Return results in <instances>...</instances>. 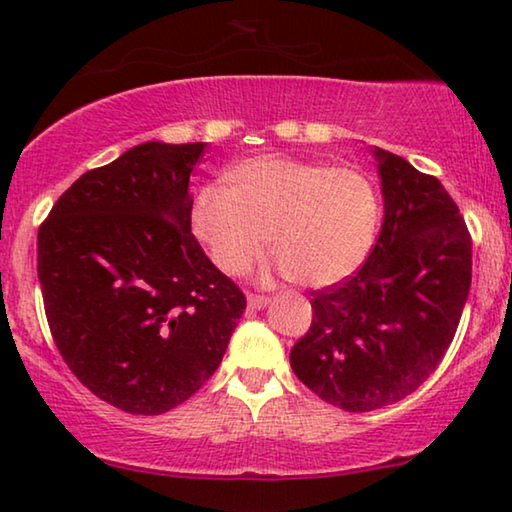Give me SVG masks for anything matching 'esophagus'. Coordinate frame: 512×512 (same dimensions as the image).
Returning a JSON list of instances; mask_svg holds the SVG:
<instances>
[{
  "label": "esophagus",
  "instance_id": "34e87169",
  "mask_svg": "<svg viewBox=\"0 0 512 512\" xmlns=\"http://www.w3.org/2000/svg\"><path fill=\"white\" fill-rule=\"evenodd\" d=\"M268 300L266 296H255V293H250L248 296V309H255V311H259V309H264V307H268Z\"/></svg>",
  "mask_w": 512,
  "mask_h": 512
}]
</instances>
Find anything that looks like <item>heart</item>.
I'll return each mask as SVG.
<instances>
[{"instance_id":"obj_1","label":"heart","mask_w":512,"mask_h":512,"mask_svg":"<svg viewBox=\"0 0 512 512\" xmlns=\"http://www.w3.org/2000/svg\"><path fill=\"white\" fill-rule=\"evenodd\" d=\"M381 198L366 173L320 160L259 155L228 171V189L203 187L192 228L212 262L244 275L268 244L282 273L332 287L372 253Z\"/></svg>"}]
</instances>
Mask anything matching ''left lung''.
Wrapping results in <instances>:
<instances>
[{
    "instance_id": "left-lung-1",
    "label": "left lung",
    "mask_w": 512,
    "mask_h": 512,
    "mask_svg": "<svg viewBox=\"0 0 512 512\" xmlns=\"http://www.w3.org/2000/svg\"><path fill=\"white\" fill-rule=\"evenodd\" d=\"M384 196L379 239L357 275L316 291L291 368L320 400L363 413L404 400L452 343L472 284V239L440 185L372 146Z\"/></svg>"
}]
</instances>
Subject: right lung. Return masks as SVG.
<instances>
[{"mask_svg":"<svg viewBox=\"0 0 512 512\" xmlns=\"http://www.w3.org/2000/svg\"><path fill=\"white\" fill-rule=\"evenodd\" d=\"M205 142H144L76 180L38 232L49 329L103 402L160 415L214 375L244 293L192 235Z\"/></svg>","mask_w":512,"mask_h":512,"instance_id":"add662e5","label":"right lung"}]
</instances>
